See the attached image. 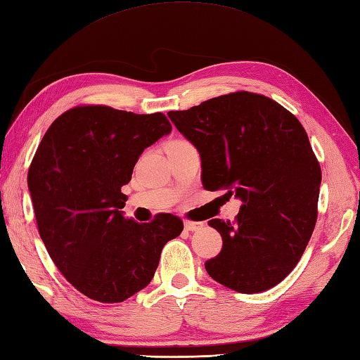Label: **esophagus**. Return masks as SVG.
<instances>
[{
    "label": "esophagus",
    "instance_id": "obj_1",
    "mask_svg": "<svg viewBox=\"0 0 360 360\" xmlns=\"http://www.w3.org/2000/svg\"><path fill=\"white\" fill-rule=\"evenodd\" d=\"M203 228V223L202 221H191V220H186L185 221V229L186 231H191V233H194V231H198Z\"/></svg>",
    "mask_w": 360,
    "mask_h": 360
}]
</instances>
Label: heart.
Wrapping results in <instances>:
<instances>
[{
	"label": "heart",
	"mask_w": 360,
	"mask_h": 360,
	"mask_svg": "<svg viewBox=\"0 0 360 360\" xmlns=\"http://www.w3.org/2000/svg\"><path fill=\"white\" fill-rule=\"evenodd\" d=\"M172 143H188V141H185V140H174Z\"/></svg>",
	"instance_id": "obj_1"
}]
</instances>
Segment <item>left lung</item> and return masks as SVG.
Returning <instances> with one entry per match:
<instances>
[{
  "label": "left lung",
  "mask_w": 360,
  "mask_h": 360,
  "mask_svg": "<svg viewBox=\"0 0 360 360\" xmlns=\"http://www.w3.org/2000/svg\"><path fill=\"white\" fill-rule=\"evenodd\" d=\"M197 148L202 183L242 200L231 223H207L221 251L206 260L215 282L243 294L273 288L297 265L313 234L322 172L308 135L290 110L265 95L233 92L167 112Z\"/></svg>",
  "instance_id": "left-lung-1"
}]
</instances>
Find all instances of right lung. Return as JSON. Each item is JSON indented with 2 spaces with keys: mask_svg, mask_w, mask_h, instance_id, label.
<instances>
[{
  "mask_svg": "<svg viewBox=\"0 0 360 360\" xmlns=\"http://www.w3.org/2000/svg\"><path fill=\"white\" fill-rule=\"evenodd\" d=\"M172 126L162 112L77 106L51 124L32 160L27 186L39 237L66 281L87 297L118 303L153 281L181 219L124 217L122 186L143 150Z\"/></svg>",
  "mask_w": 360,
  "mask_h": 360,
  "instance_id": "right-lung-1",
  "label": "right lung"
}]
</instances>
